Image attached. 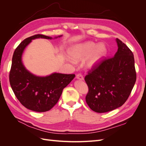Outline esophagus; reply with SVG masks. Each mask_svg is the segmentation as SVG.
<instances>
[{
  "instance_id": "34e87169",
  "label": "esophagus",
  "mask_w": 146,
  "mask_h": 146,
  "mask_svg": "<svg viewBox=\"0 0 146 146\" xmlns=\"http://www.w3.org/2000/svg\"><path fill=\"white\" fill-rule=\"evenodd\" d=\"M76 78L77 79H78V80H83V79H84V78H83V76H82V74H78L77 76H76Z\"/></svg>"
}]
</instances>
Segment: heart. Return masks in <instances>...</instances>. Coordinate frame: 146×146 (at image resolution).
Returning a JSON list of instances; mask_svg holds the SVG:
<instances>
[{
    "label": "heart",
    "mask_w": 146,
    "mask_h": 146,
    "mask_svg": "<svg viewBox=\"0 0 146 146\" xmlns=\"http://www.w3.org/2000/svg\"><path fill=\"white\" fill-rule=\"evenodd\" d=\"M107 49L102 43L96 46L93 42H85L76 45L69 50V55L75 61L85 59V66L88 69H92L100 63L105 55Z\"/></svg>",
    "instance_id": "1"
}]
</instances>
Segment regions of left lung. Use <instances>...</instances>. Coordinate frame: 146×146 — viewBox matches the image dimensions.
Listing matches in <instances>:
<instances>
[{"label": "left lung", "instance_id": "left-lung-1", "mask_svg": "<svg viewBox=\"0 0 146 146\" xmlns=\"http://www.w3.org/2000/svg\"><path fill=\"white\" fill-rule=\"evenodd\" d=\"M118 49L112 58L104 59L85 77L88 86L86 102L97 113H106L124 104L136 80L133 53L116 38Z\"/></svg>", "mask_w": 146, "mask_h": 146}]
</instances>
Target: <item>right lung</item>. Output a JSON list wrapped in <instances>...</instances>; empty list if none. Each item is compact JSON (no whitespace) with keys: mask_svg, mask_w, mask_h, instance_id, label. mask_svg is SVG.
<instances>
[{"mask_svg":"<svg viewBox=\"0 0 146 146\" xmlns=\"http://www.w3.org/2000/svg\"><path fill=\"white\" fill-rule=\"evenodd\" d=\"M36 38L52 39L38 34L20 43L13 55L10 83L17 99L25 108L36 112H45L58 102L63 90L73 80L75 75L55 72L46 77H38L26 69L22 61V55L25 48Z\"/></svg>","mask_w":146,"mask_h":146,"instance_id":"obj_1","label":"right lung"}]
</instances>
